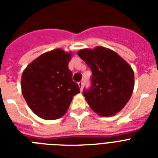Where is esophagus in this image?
<instances>
[{
    "mask_svg": "<svg viewBox=\"0 0 158 158\" xmlns=\"http://www.w3.org/2000/svg\"><path fill=\"white\" fill-rule=\"evenodd\" d=\"M78 85H79L80 90H82V89H83V85H84V83H83V81L79 82V83H78Z\"/></svg>",
    "mask_w": 158,
    "mask_h": 158,
    "instance_id": "34e87169",
    "label": "esophagus"
}]
</instances>
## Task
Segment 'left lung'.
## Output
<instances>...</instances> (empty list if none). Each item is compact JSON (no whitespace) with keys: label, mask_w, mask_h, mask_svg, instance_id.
<instances>
[{"label":"left lung","mask_w":158,"mask_h":158,"mask_svg":"<svg viewBox=\"0 0 158 158\" xmlns=\"http://www.w3.org/2000/svg\"><path fill=\"white\" fill-rule=\"evenodd\" d=\"M78 56L93 74L91 89L83 93L92 110L101 116H111L120 111L135 87L131 66L115 52L103 47L81 49Z\"/></svg>","instance_id":"obj_1"}]
</instances>
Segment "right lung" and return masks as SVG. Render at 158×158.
Segmentation results:
<instances>
[{
    "instance_id": "add662e5",
    "label": "right lung",
    "mask_w": 158,
    "mask_h": 158,
    "mask_svg": "<svg viewBox=\"0 0 158 158\" xmlns=\"http://www.w3.org/2000/svg\"><path fill=\"white\" fill-rule=\"evenodd\" d=\"M71 57V52L57 48L42 54L23 70L22 94L38 117L49 120L60 118L73 97L80 92L68 67Z\"/></svg>"
}]
</instances>
